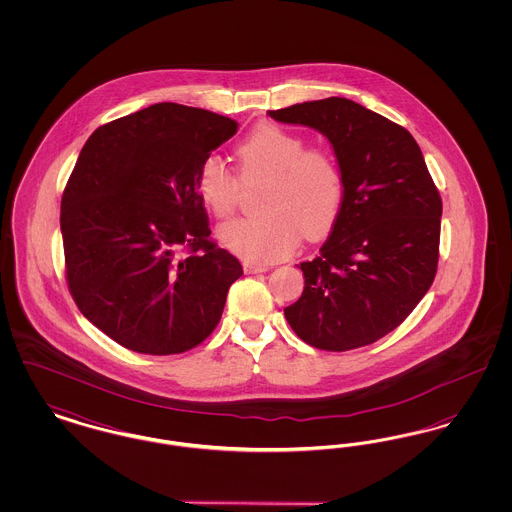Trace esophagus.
I'll use <instances>...</instances> for the list:
<instances>
[{
	"mask_svg": "<svg viewBox=\"0 0 512 512\" xmlns=\"http://www.w3.org/2000/svg\"><path fill=\"white\" fill-rule=\"evenodd\" d=\"M268 265H259V263H249V261H245L244 263V272L245 274H257V272H267Z\"/></svg>",
	"mask_w": 512,
	"mask_h": 512,
	"instance_id": "34e87169",
	"label": "esophagus"
}]
</instances>
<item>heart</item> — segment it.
<instances>
[{"label": "heart", "instance_id": "obj_1", "mask_svg": "<svg viewBox=\"0 0 512 512\" xmlns=\"http://www.w3.org/2000/svg\"><path fill=\"white\" fill-rule=\"evenodd\" d=\"M307 144L303 134L265 122L236 146L242 174H265L270 182L263 215L220 226V242L230 251L255 263L280 261L297 249L303 232L318 238L336 224L345 197L340 163L328 147ZM195 186L215 217L236 211L240 180L217 157L201 163Z\"/></svg>", "mask_w": 512, "mask_h": 512}]
</instances>
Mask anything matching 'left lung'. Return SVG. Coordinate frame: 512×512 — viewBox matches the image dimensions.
Returning <instances> with one entry per match:
<instances>
[{
	"mask_svg": "<svg viewBox=\"0 0 512 512\" xmlns=\"http://www.w3.org/2000/svg\"><path fill=\"white\" fill-rule=\"evenodd\" d=\"M311 126L338 157L345 197L330 238L301 263L305 288L284 309L293 332L324 351L384 338L430 290L439 259L441 197L409 130L345 98L268 111Z\"/></svg>",
	"mask_w": 512,
	"mask_h": 512,
	"instance_id": "1",
	"label": "left lung"
}]
</instances>
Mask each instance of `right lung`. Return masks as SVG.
<instances>
[{"label": "right lung", "instance_id": "right-lung-1", "mask_svg": "<svg viewBox=\"0 0 512 512\" xmlns=\"http://www.w3.org/2000/svg\"><path fill=\"white\" fill-rule=\"evenodd\" d=\"M238 122L155 103L82 147L61 197L65 276L76 307L122 347L194 349L217 328L240 261L215 244L197 172Z\"/></svg>", "mask_w": 512, "mask_h": 512}]
</instances>
